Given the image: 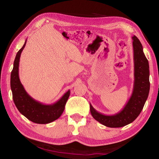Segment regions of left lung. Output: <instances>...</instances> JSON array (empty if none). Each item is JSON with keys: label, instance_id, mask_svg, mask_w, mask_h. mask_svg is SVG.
<instances>
[{"label": "left lung", "instance_id": "1", "mask_svg": "<svg viewBox=\"0 0 159 159\" xmlns=\"http://www.w3.org/2000/svg\"><path fill=\"white\" fill-rule=\"evenodd\" d=\"M134 60V85L130 99L120 112L105 115L98 112L90 104L93 117L102 125L109 128H120L134 121L140 114L149 93V66L143 48L135 36L132 37Z\"/></svg>", "mask_w": 159, "mask_h": 159}]
</instances>
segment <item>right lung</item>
Wrapping results in <instances>:
<instances>
[{
	"instance_id": "obj_1",
	"label": "right lung",
	"mask_w": 159,
	"mask_h": 159,
	"mask_svg": "<svg viewBox=\"0 0 159 159\" xmlns=\"http://www.w3.org/2000/svg\"><path fill=\"white\" fill-rule=\"evenodd\" d=\"M26 43V40L23 47L16 55L10 76V87L13 101L19 111L29 120L39 124H46L60 117L70 95V90L67 91L58 101L52 104H44L38 102L26 93L19 77L20 59Z\"/></svg>"
}]
</instances>
